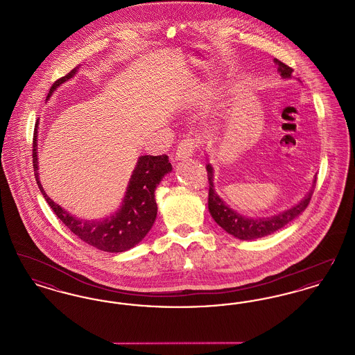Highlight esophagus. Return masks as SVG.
Here are the masks:
<instances>
[{"instance_id": "obj_1", "label": "esophagus", "mask_w": 355, "mask_h": 355, "mask_svg": "<svg viewBox=\"0 0 355 355\" xmlns=\"http://www.w3.org/2000/svg\"><path fill=\"white\" fill-rule=\"evenodd\" d=\"M198 148V142H197V139L196 138H185V139H182L181 142H180V145H178V148H177V153H175V158L177 159H185V158H189V157H191L194 152H196V149Z\"/></svg>"}]
</instances>
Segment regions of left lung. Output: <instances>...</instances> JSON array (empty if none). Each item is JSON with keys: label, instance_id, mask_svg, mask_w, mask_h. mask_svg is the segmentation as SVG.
<instances>
[{"label": "left lung", "instance_id": "obj_1", "mask_svg": "<svg viewBox=\"0 0 355 355\" xmlns=\"http://www.w3.org/2000/svg\"><path fill=\"white\" fill-rule=\"evenodd\" d=\"M274 62L278 65V71L284 78H290L293 74V68H290L278 58L274 60ZM207 170V180H209V211L214 220L220 225V227L227 232L229 234L243 239V241H250L255 238L269 236L271 233L279 230L284 227L288 222L297 218L304 209L309 206L311 196L314 193V186L317 182V178H314V185L313 189L309 191V194L304 197V200L294 207L288 209L284 213H279L274 217L269 218H248L241 214H238L236 210L230 209L226 203L223 202L220 198V196L216 193L214 185H213V168L211 165L206 166Z\"/></svg>", "mask_w": 355, "mask_h": 355}]
</instances>
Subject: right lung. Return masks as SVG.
I'll return each mask as SVG.
<instances>
[{"mask_svg":"<svg viewBox=\"0 0 355 355\" xmlns=\"http://www.w3.org/2000/svg\"><path fill=\"white\" fill-rule=\"evenodd\" d=\"M77 68L69 71L67 76L58 78L49 89L48 98L57 86L64 84L71 78ZM37 125L33 135V168L34 175L40 191L46 202L49 203L54 214L62 220L69 230L83 239L90 246L97 248L107 253H122L135 248L144 239L152 229L157 217V203L154 198L155 187L161 182L162 177L171 171L169 157L162 155H141L137 166L129 181V186L119 211L109 218L101 220H84L70 216L60 205L53 202L45 190L42 189L38 178L37 162Z\"/></svg>","mask_w":355,"mask_h":355,"instance_id":"1","label":"right lung"}]
</instances>
